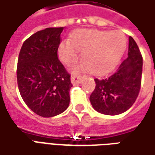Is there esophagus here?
<instances>
[{
    "label": "esophagus",
    "mask_w": 155,
    "mask_h": 155,
    "mask_svg": "<svg viewBox=\"0 0 155 155\" xmlns=\"http://www.w3.org/2000/svg\"><path fill=\"white\" fill-rule=\"evenodd\" d=\"M81 80H82V77L81 75H75V74H72L71 76V83L73 85H78L81 82Z\"/></svg>",
    "instance_id": "obj_1"
}]
</instances>
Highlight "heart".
<instances>
[{"mask_svg": "<svg viewBox=\"0 0 155 155\" xmlns=\"http://www.w3.org/2000/svg\"><path fill=\"white\" fill-rule=\"evenodd\" d=\"M126 47V38L119 31L80 29L71 34L70 39L60 44L58 54L63 63L70 64L82 51L84 59L72 65L74 71L91 70L96 74L110 72L117 65Z\"/></svg>", "mask_w": 155, "mask_h": 155, "instance_id": "heart-1", "label": "heart"}]
</instances>
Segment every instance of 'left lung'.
I'll return each mask as SVG.
<instances>
[{
  "mask_svg": "<svg viewBox=\"0 0 155 155\" xmlns=\"http://www.w3.org/2000/svg\"><path fill=\"white\" fill-rule=\"evenodd\" d=\"M128 57L115 73L95 79L96 88L90 96L93 108L106 115H118L133 106L141 87L143 57L136 42L129 37Z\"/></svg>",
  "mask_w": 155,
  "mask_h": 155,
  "instance_id": "8db88e82",
  "label": "left lung"
}]
</instances>
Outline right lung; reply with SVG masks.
Returning <instances> with one entry per match:
<instances>
[{
	"instance_id": "obj_1",
	"label": "right lung",
	"mask_w": 155,
	"mask_h": 155,
	"mask_svg": "<svg viewBox=\"0 0 155 155\" xmlns=\"http://www.w3.org/2000/svg\"><path fill=\"white\" fill-rule=\"evenodd\" d=\"M64 28H48L30 36L18 56V89L26 105L44 117L62 113L70 104V74L58 58Z\"/></svg>"
}]
</instances>
